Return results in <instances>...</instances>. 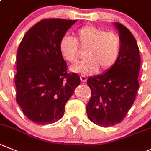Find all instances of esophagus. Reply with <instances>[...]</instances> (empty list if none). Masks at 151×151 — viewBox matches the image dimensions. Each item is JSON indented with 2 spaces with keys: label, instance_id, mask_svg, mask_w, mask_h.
Segmentation results:
<instances>
[{
  "label": "esophagus",
  "instance_id": "34e87169",
  "mask_svg": "<svg viewBox=\"0 0 151 151\" xmlns=\"http://www.w3.org/2000/svg\"><path fill=\"white\" fill-rule=\"evenodd\" d=\"M86 80H87V77H86V76L82 75V76H81V82H83V83L86 82Z\"/></svg>",
  "mask_w": 151,
  "mask_h": 151
}]
</instances>
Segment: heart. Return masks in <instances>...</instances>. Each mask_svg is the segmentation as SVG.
I'll return each mask as SVG.
<instances>
[{
	"label": "heart",
	"instance_id": "b5f03b06",
	"mask_svg": "<svg viewBox=\"0 0 151 151\" xmlns=\"http://www.w3.org/2000/svg\"><path fill=\"white\" fill-rule=\"evenodd\" d=\"M87 48L85 56L88 59L79 62L70 68L71 72L81 75H89L99 68L106 70L114 66L120 52V39L117 34L105 32L94 25H86L76 32V39L65 35L59 42L61 55L70 63L78 59V45Z\"/></svg>",
	"mask_w": 151,
	"mask_h": 151
}]
</instances>
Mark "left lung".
<instances>
[{"mask_svg":"<svg viewBox=\"0 0 151 151\" xmlns=\"http://www.w3.org/2000/svg\"><path fill=\"white\" fill-rule=\"evenodd\" d=\"M114 25L120 39L119 58L105 73L87 80L92 92L86 105L88 117L103 127L114 126L124 119L139 88L141 58L136 40L123 25L114 22Z\"/></svg>","mask_w":151,"mask_h":151,"instance_id":"1","label":"left lung"}]
</instances>
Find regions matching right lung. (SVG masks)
Masks as SVG:
<instances>
[{
  "label": "right lung",
  "instance_id": "1",
  "mask_svg": "<svg viewBox=\"0 0 151 151\" xmlns=\"http://www.w3.org/2000/svg\"><path fill=\"white\" fill-rule=\"evenodd\" d=\"M76 20L43 19L30 28L16 55V101L36 124L55 123L77 86V74H68L59 42Z\"/></svg>",
  "mask_w": 151,
  "mask_h": 151
}]
</instances>
